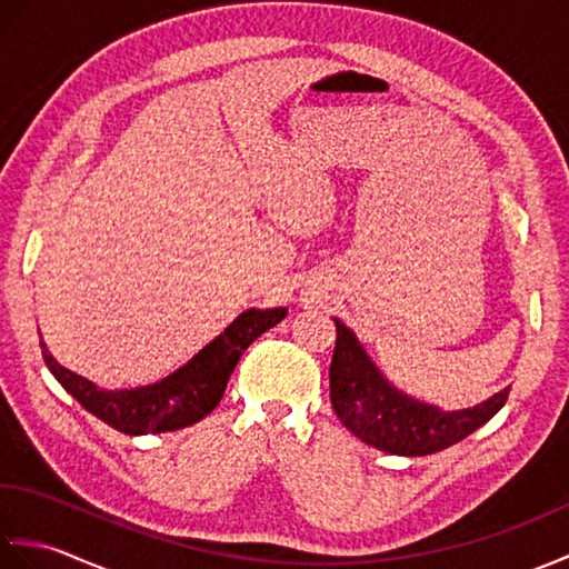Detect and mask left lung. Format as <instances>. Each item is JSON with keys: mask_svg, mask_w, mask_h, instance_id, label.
Here are the masks:
<instances>
[{"mask_svg": "<svg viewBox=\"0 0 569 569\" xmlns=\"http://www.w3.org/2000/svg\"><path fill=\"white\" fill-rule=\"evenodd\" d=\"M330 401L345 428L381 452L422 457L445 450L499 413L511 389L465 410H440L398 391L369 359L357 335L335 318Z\"/></svg>", "mask_w": 569, "mask_h": 569, "instance_id": "1", "label": "left lung"}]
</instances>
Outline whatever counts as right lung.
Wrapping results in <instances>:
<instances>
[{"label":"right lung","mask_w":569,"mask_h":569,"mask_svg":"<svg viewBox=\"0 0 569 569\" xmlns=\"http://www.w3.org/2000/svg\"><path fill=\"white\" fill-rule=\"evenodd\" d=\"M286 308L271 310H244L227 325L222 335H217L210 345H204L186 367L168 373L166 379L139 389L107 391L88 381L80 373L60 367L41 340V352L46 367L51 369L58 383L76 398V401L100 418L107 426L124 435H151L188 428L202 420L217 408L232 377L241 352L261 337L266 330L286 318Z\"/></svg>","instance_id":"right-lung-1"}]
</instances>
